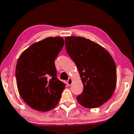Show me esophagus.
I'll return each instance as SVG.
<instances>
[{"label": "esophagus", "mask_w": 134, "mask_h": 134, "mask_svg": "<svg viewBox=\"0 0 134 134\" xmlns=\"http://www.w3.org/2000/svg\"><path fill=\"white\" fill-rule=\"evenodd\" d=\"M67 83L69 86H71L72 83V79L71 78H69L68 80L67 81Z\"/></svg>", "instance_id": "obj_1"}]
</instances>
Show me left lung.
<instances>
[{
    "label": "left lung",
    "mask_w": 134,
    "mask_h": 134,
    "mask_svg": "<svg viewBox=\"0 0 134 134\" xmlns=\"http://www.w3.org/2000/svg\"><path fill=\"white\" fill-rule=\"evenodd\" d=\"M66 52L75 63L83 85L77 96L79 104L86 108H96L107 102L116 85L115 63L102 46L82 37H66Z\"/></svg>",
    "instance_id": "left-lung-1"
}]
</instances>
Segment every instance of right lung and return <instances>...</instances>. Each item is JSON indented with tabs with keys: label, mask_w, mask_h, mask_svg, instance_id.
Listing matches in <instances>:
<instances>
[{
	"label": "right lung",
	"mask_w": 134,
	"mask_h": 134,
	"mask_svg": "<svg viewBox=\"0 0 134 134\" xmlns=\"http://www.w3.org/2000/svg\"><path fill=\"white\" fill-rule=\"evenodd\" d=\"M64 45L62 37H49L36 42L20 55L16 67L20 97L32 109L48 111L60 99L65 84L56 77L55 60Z\"/></svg>",
	"instance_id": "obj_1"
}]
</instances>
